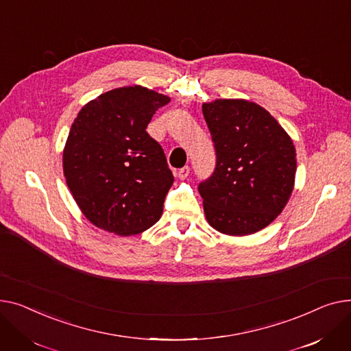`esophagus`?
Returning a JSON list of instances; mask_svg holds the SVG:
<instances>
[{
  "mask_svg": "<svg viewBox=\"0 0 351 351\" xmlns=\"http://www.w3.org/2000/svg\"><path fill=\"white\" fill-rule=\"evenodd\" d=\"M177 176H178V178H180V180H185V178H187V177L190 176V167H189V166H185V167L180 169V170H178V173H177Z\"/></svg>",
  "mask_w": 351,
  "mask_h": 351,
  "instance_id": "obj_1",
  "label": "esophagus"
}]
</instances>
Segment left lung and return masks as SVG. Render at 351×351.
Returning <instances> with one entry per match:
<instances>
[{
  "label": "left lung",
  "mask_w": 351,
  "mask_h": 351,
  "mask_svg": "<svg viewBox=\"0 0 351 351\" xmlns=\"http://www.w3.org/2000/svg\"><path fill=\"white\" fill-rule=\"evenodd\" d=\"M217 164L198 185L204 213L214 230L234 237L263 230L293 191L296 150L271 113L254 101L204 103Z\"/></svg>",
  "instance_id": "left-lung-1"
}]
</instances>
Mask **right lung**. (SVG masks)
Here are the masks:
<instances>
[{
	"mask_svg": "<svg viewBox=\"0 0 351 351\" xmlns=\"http://www.w3.org/2000/svg\"><path fill=\"white\" fill-rule=\"evenodd\" d=\"M170 97L143 86L109 90L80 109L64 150V174L80 211L117 235L149 230L161 214L174 177L147 133Z\"/></svg>",
	"mask_w": 351,
	"mask_h": 351,
	"instance_id": "add662e5",
	"label": "right lung"
}]
</instances>
